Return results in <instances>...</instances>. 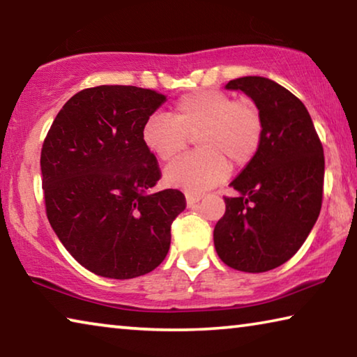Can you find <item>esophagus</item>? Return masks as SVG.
<instances>
[{"mask_svg":"<svg viewBox=\"0 0 357 357\" xmlns=\"http://www.w3.org/2000/svg\"><path fill=\"white\" fill-rule=\"evenodd\" d=\"M202 198H203V195H193V193H187V195H185L187 206H189V208H193L198 202L202 200Z\"/></svg>","mask_w":357,"mask_h":357,"instance_id":"esophagus-1","label":"esophagus"}]
</instances>
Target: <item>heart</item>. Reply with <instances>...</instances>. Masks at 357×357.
<instances>
[{"label":"heart","instance_id":"b5f03b06","mask_svg":"<svg viewBox=\"0 0 357 357\" xmlns=\"http://www.w3.org/2000/svg\"><path fill=\"white\" fill-rule=\"evenodd\" d=\"M263 129V114L255 102L200 89L181 96L172 116H149L142 140L151 154L167 162L184 153L190 137H195L198 153L173 162L164 176L168 185L202 193L222 183L229 167L249 164L261 143Z\"/></svg>","mask_w":357,"mask_h":357}]
</instances>
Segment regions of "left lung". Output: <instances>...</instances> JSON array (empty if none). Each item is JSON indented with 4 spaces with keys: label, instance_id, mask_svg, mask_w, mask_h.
Masks as SVG:
<instances>
[{
    "label": "left lung",
    "instance_id": "obj_1",
    "mask_svg": "<svg viewBox=\"0 0 357 357\" xmlns=\"http://www.w3.org/2000/svg\"><path fill=\"white\" fill-rule=\"evenodd\" d=\"M241 89L263 114V138L253 159L231 181L214 245L227 266L266 273L288 261L309 236L321 211L323 144L305 105L264 77L227 83Z\"/></svg>",
    "mask_w": 357,
    "mask_h": 357
}]
</instances>
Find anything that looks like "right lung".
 Here are the masks:
<instances>
[{"instance_id": "1", "label": "right lung", "mask_w": 357, "mask_h": 357, "mask_svg": "<svg viewBox=\"0 0 357 357\" xmlns=\"http://www.w3.org/2000/svg\"><path fill=\"white\" fill-rule=\"evenodd\" d=\"M165 99L121 84L82 89L42 144L47 219L66 250L98 275L134 279L154 271L185 209L183 192H149L162 173L142 129Z\"/></svg>"}]
</instances>
